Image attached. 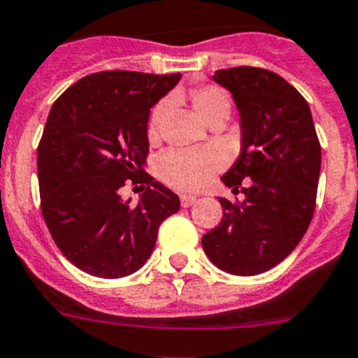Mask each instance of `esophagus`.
<instances>
[{
  "label": "esophagus",
  "mask_w": 358,
  "mask_h": 358,
  "mask_svg": "<svg viewBox=\"0 0 358 358\" xmlns=\"http://www.w3.org/2000/svg\"><path fill=\"white\" fill-rule=\"evenodd\" d=\"M194 203H196V197H194V196H186V194H185V196H181V205L185 206V208H186V206H192Z\"/></svg>",
  "instance_id": "obj_1"
}]
</instances>
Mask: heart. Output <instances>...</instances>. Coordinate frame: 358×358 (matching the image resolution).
Returning <instances> with one entry per match:
<instances>
[{"instance_id": "1", "label": "heart", "mask_w": 358, "mask_h": 358, "mask_svg": "<svg viewBox=\"0 0 358 358\" xmlns=\"http://www.w3.org/2000/svg\"><path fill=\"white\" fill-rule=\"evenodd\" d=\"M192 108L208 126H223L232 111V99L221 85L206 84L188 91ZM168 113V102H159L148 119V138L155 143L161 135L162 120ZM217 170V159L210 153L172 150L157 161V176L168 186L181 192L199 190Z\"/></svg>"}]
</instances>
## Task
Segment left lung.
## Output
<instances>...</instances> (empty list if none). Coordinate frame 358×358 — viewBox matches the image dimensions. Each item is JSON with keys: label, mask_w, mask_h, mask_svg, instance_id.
<instances>
[{"label": "left lung", "mask_w": 358, "mask_h": 358, "mask_svg": "<svg viewBox=\"0 0 358 358\" xmlns=\"http://www.w3.org/2000/svg\"><path fill=\"white\" fill-rule=\"evenodd\" d=\"M241 115V153L221 177L243 201L221 197V223L201 238L212 264L252 276L278 265L306 234L317 208L322 148L307 100L274 71H215Z\"/></svg>", "instance_id": "8db88e82"}]
</instances>
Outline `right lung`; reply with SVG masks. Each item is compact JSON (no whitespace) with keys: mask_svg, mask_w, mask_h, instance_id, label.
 Segmentation results:
<instances>
[{"mask_svg":"<svg viewBox=\"0 0 358 358\" xmlns=\"http://www.w3.org/2000/svg\"><path fill=\"white\" fill-rule=\"evenodd\" d=\"M181 75L100 71L56 99L38 144L40 206L56 247L99 278H122L146 264L161 223L179 197L143 170L148 117ZM126 182L145 188L122 201Z\"/></svg>","mask_w":358,"mask_h":358,"instance_id":"obj_1","label":"right lung"}]
</instances>
